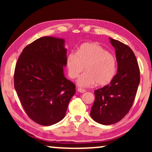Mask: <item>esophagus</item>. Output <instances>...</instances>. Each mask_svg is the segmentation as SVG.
Segmentation results:
<instances>
[{
  "label": "esophagus",
  "instance_id": "1",
  "mask_svg": "<svg viewBox=\"0 0 152 152\" xmlns=\"http://www.w3.org/2000/svg\"><path fill=\"white\" fill-rule=\"evenodd\" d=\"M77 91H78L80 93H85V92H86V90H84V89L81 88H77Z\"/></svg>",
  "mask_w": 152,
  "mask_h": 152
}]
</instances>
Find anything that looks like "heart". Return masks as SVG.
<instances>
[{"instance_id": "obj_1", "label": "heart", "mask_w": 152, "mask_h": 152, "mask_svg": "<svg viewBox=\"0 0 152 152\" xmlns=\"http://www.w3.org/2000/svg\"><path fill=\"white\" fill-rule=\"evenodd\" d=\"M66 66L70 78L75 79L84 69L77 80L81 87L109 84L116 73L117 66L114 56L96 43H84L76 53H70L66 58Z\"/></svg>"}]
</instances>
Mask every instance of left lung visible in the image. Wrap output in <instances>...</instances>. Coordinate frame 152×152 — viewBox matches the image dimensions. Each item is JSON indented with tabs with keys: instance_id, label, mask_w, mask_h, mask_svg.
I'll list each match as a JSON object with an SVG mask.
<instances>
[{
	"instance_id": "1",
	"label": "left lung",
	"mask_w": 152,
	"mask_h": 152,
	"mask_svg": "<svg viewBox=\"0 0 152 152\" xmlns=\"http://www.w3.org/2000/svg\"><path fill=\"white\" fill-rule=\"evenodd\" d=\"M115 50L117 74L110 84L95 91L91 117L110 125L121 120L132 108L140 83V69L134 52L128 45L110 38Z\"/></svg>"
}]
</instances>
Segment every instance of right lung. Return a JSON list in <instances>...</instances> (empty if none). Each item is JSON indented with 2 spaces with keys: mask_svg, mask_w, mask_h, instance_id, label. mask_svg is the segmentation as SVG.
<instances>
[{
  "mask_svg": "<svg viewBox=\"0 0 152 152\" xmlns=\"http://www.w3.org/2000/svg\"><path fill=\"white\" fill-rule=\"evenodd\" d=\"M63 39L41 37L23 50L14 70V88L29 118L50 126L64 118L75 85L64 75Z\"/></svg>",
  "mask_w": 152,
  "mask_h": 152,
  "instance_id": "add662e5",
  "label": "right lung"
}]
</instances>
